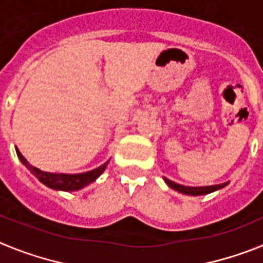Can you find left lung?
<instances>
[{
  "mask_svg": "<svg viewBox=\"0 0 263 263\" xmlns=\"http://www.w3.org/2000/svg\"><path fill=\"white\" fill-rule=\"evenodd\" d=\"M163 179L168 187H171L173 190H175V191L180 192V194L191 195V196H199V195L211 194V192H215V191H217V190H221V188H224L225 185L228 184V182H225V183H222V184L205 185V187H188V185L178 184V183L173 182V180H170V179H167V178H163Z\"/></svg>",
  "mask_w": 263,
  "mask_h": 263,
  "instance_id": "8db88e82",
  "label": "left lung"
}]
</instances>
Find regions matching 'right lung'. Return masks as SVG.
<instances>
[{
    "label": "right lung",
    "instance_id": "right-lung-1",
    "mask_svg": "<svg viewBox=\"0 0 263 263\" xmlns=\"http://www.w3.org/2000/svg\"><path fill=\"white\" fill-rule=\"evenodd\" d=\"M15 152H17L18 158L22 162L25 166L29 168L30 173L32 175L38 178V180L41 183H43L47 187L52 188V190H59V191H78L81 190L85 185L90 184L92 182H95L97 178H99L101 174L105 171L106 164L109 163L105 162L104 164H101L97 168L92 170V171H88V173H81V174H55V173H46V171H42V170L36 168V167L31 166L26 160V158L21 154V152L15 147Z\"/></svg>",
    "mask_w": 263,
    "mask_h": 263
}]
</instances>
